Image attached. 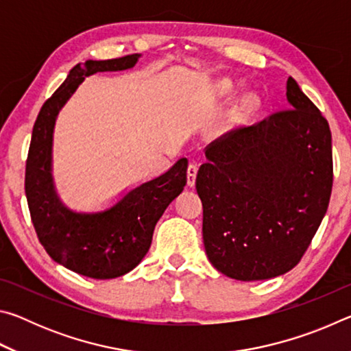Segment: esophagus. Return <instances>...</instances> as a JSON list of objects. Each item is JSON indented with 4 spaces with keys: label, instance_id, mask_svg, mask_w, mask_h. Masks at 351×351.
<instances>
[{
    "label": "esophagus",
    "instance_id": "esophagus-1",
    "mask_svg": "<svg viewBox=\"0 0 351 351\" xmlns=\"http://www.w3.org/2000/svg\"><path fill=\"white\" fill-rule=\"evenodd\" d=\"M197 173H198V165L197 164H189L187 167V184L190 187L195 186V180H197Z\"/></svg>",
    "mask_w": 351,
    "mask_h": 351
}]
</instances>
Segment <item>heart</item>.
<instances>
[{
	"instance_id": "1",
	"label": "heart",
	"mask_w": 351,
	"mask_h": 351,
	"mask_svg": "<svg viewBox=\"0 0 351 351\" xmlns=\"http://www.w3.org/2000/svg\"><path fill=\"white\" fill-rule=\"evenodd\" d=\"M221 90L223 91H228L229 90V83H223ZM254 104H255V99L254 97H247V99H245V102H243V108H251V106H254Z\"/></svg>"
}]
</instances>
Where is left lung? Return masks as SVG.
Listing matches in <instances>:
<instances>
[{"label": "left lung", "mask_w": 351, "mask_h": 351, "mask_svg": "<svg viewBox=\"0 0 351 351\" xmlns=\"http://www.w3.org/2000/svg\"><path fill=\"white\" fill-rule=\"evenodd\" d=\"M287 97L291 108L210 142L197 175L206 254L237 280H266L293 269L328 209V122L293 77Z\"/></svg>", "instance_id": "1"}]
</instances>
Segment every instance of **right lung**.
Listing matches in <instances>:
<instances>
[{"label":"right lung","mask_w":351,"mask_h":351,"mask_svg":"<svg viewBox=\"0 0 351 351\" xmlns=\"http://www.w3.org/2000/svg\"><path fill=\"white\" fill-rule=\"evenodd\" d=\"M138 58L139 54H132L75 64L41 106L27 153L25 190L40 243L64 268L100 280L127 274L145 257L158 219L186 186L187 159H180L164 175L130 190L110 209L75 213L64 207L56 193L51 173L52 133L58 111L85 77L133 68Z\"/></svg>","instance_id":"right-lung-1"}]
</instances>
